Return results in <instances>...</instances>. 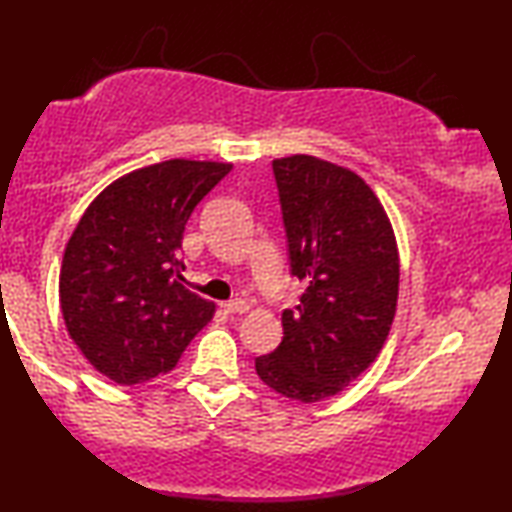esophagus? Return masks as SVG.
Returning <instances> with one entry per match:
<instances>
[{
	"instance_id": "obj_1",
	"label": "esophagus",
	"mask_w": 512,
	"mask_h": 512,
	"mask_svg": "<svg viewBox=\"0 0 512 512\" xmlns=\"http://www.w3.org/2000/svg\"><path fill=\"white\" fill-rule=\"evenodd\" d=\"M221 307H223V312H226V314H242V312L249 310V303H247V300H242V298H235V300H228V303H223Z\"/></svg>"
}]
</instances>
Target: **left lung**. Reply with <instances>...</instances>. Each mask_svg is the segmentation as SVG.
Returning <instances> with one entry per match:
<instances>
[{"instance_id": "8db88e82", "label": "left lung", "mask_w": 512, "mask_h": 512, "mask_svg": "<svg viewBox=\"0 0 512 512\" xmlns=\"http://www.w3.org/2000/svg\"><path fill=\"white\" fill-rule=\"evenodd\" d=\"M291 277L305 284L284 310V338L256 356L261 380L286 398L335 396L382 352L398 300V249L370 186L312 156L272 160Z\"/></svg>"}]
</instances>
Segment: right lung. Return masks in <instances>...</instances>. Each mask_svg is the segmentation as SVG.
<instances>
[{
	"mask_svg": "<svg viewBox=\"0 0 512 512\" xmlns=\"http://www.w3.org/2000/svg\"><path fill=\"white\" fill-rule=\"evenodd\" d=\"M228 163L165 160L104 188L69 237L60 270L67 331L95 370L139 384L177 366L214 303L184 286L181 240Z\"/></svg>",
	"mask_w": 512,
	"mask_h": 512,
	"instance_id": "1",
	"label": "right lung"
}]
</instances>
